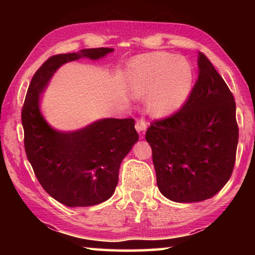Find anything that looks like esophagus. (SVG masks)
I'll return each mask as SVG.
<instances>
[{"label":"esophagus","instance_id":"esophagus-1","mask_svg":"<svg viewBox=\"0 0 255 255\" xmlns=\"http://www.w3.org/2000/svg\"><path fill=\"white\" fill-rule=\"evenodd\" d=\"M146 128H147V124L145 123V120L143 119H139L136 124V130L138 132V135H139L140 139H143L145 137V132H146Z\"/></svg>","mask_w":255,"mask_h":255}]
</instances>
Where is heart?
<instances>
[{
	"mask_svg": "<svg viewBox=\"0 0 255 255\" xmlns=\"http://www.w3.org/2000/svg\"><path fill=\"white\" fill-rule=\"evenodd\" d=\"M126 82L132 98L148 97L150 115L166 118L187 99L192 82V68L183 57L156 51L133 59Z\"/></svg>",
	"mask_w": 255,
	"mask_h": 255,
	"instance_id": "1",
	"label": "heart"
}]
</instances>
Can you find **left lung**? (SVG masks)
Returning <instances> with one entry per match:
<instances>
[{
    "label": "left lung",
    "mask_w": 255,
    "mask_h": 255,
    "mask_svg": "<svg viewBox=\"0 0 255 255\" xmlns=\"http://www.w3.org/2000/svg\"><path fill=\"white\" fill-rule=\"evenodd\" d=\"M189 100L146 131L157 187L175 202L214 197L230 180L239 143L236 106L225 81L204 54Z\"/></svg>",
    "instance_id": "8db88e82"
}]
</instances>
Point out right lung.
<instances>
[{
    "label": "right lung",
    "instance_id": "1",
    "mask_svg": "<svg viewBox=\"0 0 255 255\" xmlns=\"http://www.w3.org/2000/svg\"><path fill=\"white\" fill-rule=\"evenodd\" d=\"M114 48H90L53 56L33 75L21 114L24 148L47 193L67 207L99 205L114 195L120 164L138 141L133 119L102 118L75 130L50 126L40 110V94L64 64L98 60Z\"/></svg>",
    "mask_w": 255,
    "mask_h": 255
}]
</instances>
